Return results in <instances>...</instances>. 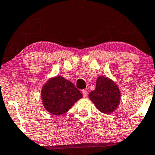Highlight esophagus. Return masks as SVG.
I'll return each instance as SVG.
<instances>
[{
	"mask_svg": "<svg viewBox=\"0 0 155 155\" xmlns=\"http://www.w3.org/2000/svg\"><path fill=\"white\" fill-rule=\"evenodd\" d=\"M82 93H83L84 97H87V91H86V90H83V91H82Z\"/></svg>",
	"mask_w": 155,
	"mask_h": 155,
	"instance_id": "1",
	"label": "esophagus"
}]
</instances>
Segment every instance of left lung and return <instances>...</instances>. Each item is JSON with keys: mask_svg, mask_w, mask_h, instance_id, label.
Here are the masks:
<instances>
[{"mask_svg": "<svg viewBox=\"0 0 155 155\" xmlns=\"http://www.w3.org/2000/svg\"><path fill=\"white\" fill-rule=\"evenodd\" d=\"M89 98L100 111L110 114L118 107L121 94L117 85L111 80L98 77L95 89L89 93Z\"/></svg>", "mask_w": 155, "mask_h": 155, "instance_id": "obj_1", "label": "left lung"}]
</instances>
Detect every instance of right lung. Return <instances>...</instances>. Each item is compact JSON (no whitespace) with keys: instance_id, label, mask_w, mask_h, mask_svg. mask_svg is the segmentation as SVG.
<instances>
[{"instance_id":"1","label":"right lung","mask_w":155,"mask_h":155,"mask_svg":"<svg viewBox=\"0 0 155 155\" xmlns=\"http://www.w3.org/2000/svg\"><path fill=\"white\" fill-rule=\"evenodd\" d=\"M82 97V93L71 82L60 76L49 79L41 91L44 106L50 114L56 116L68 112Z\"/></svg>"}]
</instances>
